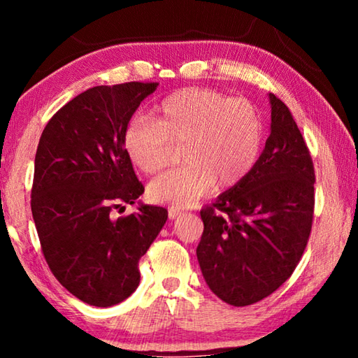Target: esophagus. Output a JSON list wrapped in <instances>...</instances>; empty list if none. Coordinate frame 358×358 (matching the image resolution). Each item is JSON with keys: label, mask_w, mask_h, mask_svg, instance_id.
<instances>
[{"label": "esophagus", "mask_w": 358, "mask_h": 358, "mask_svg": "<svg viewBox=\"0 0 358 358\" xmlns=\"http://www.w3.org/2000/svg\"><path fill=\"white\" fill-rule=\"evenodd\" d=\"M183 215H185V211H183V210L175 208V207H171V208H169V217H171V220H177V217L183 216Z\"/></svg>", "instance_id": "obj_1"}]
</instances>
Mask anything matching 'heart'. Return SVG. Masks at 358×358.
Wrapping results in <instances>:
<instances>
[{"instance_id": "b5f03b06", "label": "heart", "mask_w": 358, "mask_h": 358, "mask_svg": "<svg viewBox=\"0 0 358 358\" xmlns=\"http://www.w3.org/2000/svg\"><path fill=\"white\" fill-rule=\"evenodd\" d=\"M257 107L211 88H183L155 107L148 118H134L123 132V148L138 171L153 175L183 145L186 166L151 181L148 196L157 203L186 208L213 189H230L256 164L262 145Z\"/></svg>"}]
</instances>
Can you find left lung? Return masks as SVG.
<instances>
[{"label":"left lung","mask_w":358,"mask_h":358,"mask_svg":"<svg viewBox=\"0 0 358 358\" xmlns=\"http://www.w3.org/2000/svg\"><path fill=\"white\" fill-rule=\"evenodd\" d=\"M271 132L252 171L201 210L197 260L208 287L234 306L286 282L305 252L314 216V166L287 106L270 93Z\"/></svg>","instance_id":"left-lung-1"}]
</instances>
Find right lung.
<instances>
[{"label": "right lung", "mask_w": 358, "mask_h": 358, "mask_svg": "<svg viewBox=\"0 0 358 358\" xmlns=\"http://www.w3.org/2000/svg\"><path fill=\"white\" fill-rule=\"evenodd\" d=\"M156 82L101 85L48 120L34 157L31 211L44 259L63 287L88 305L123 301L141 282L138 260L167 221V210L134 203L143 185L123 148V132Z\"/></svg>", "instance_id": "right-lung-1"}]
</instances>
